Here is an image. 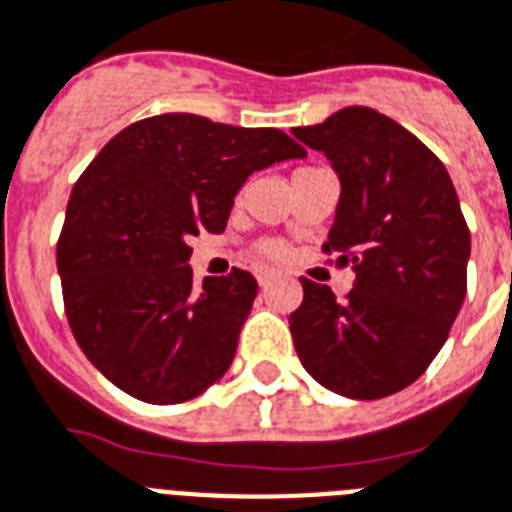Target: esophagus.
<instances>
[{"mask_svg":"<svg viewBox=\"0 0 512 512\" xmlns=\"http://www.w3.org/2000/svg\"><path fill=\"white\" fill-rule=\"evenodd\" d=\"M273 278H276V276H273L270 270H263V273H257V284L265 289V286H270V281H273Z\"/></svg>","mask_w":512,"mask_h":512,"instance_id":"obj_1","label":"esophagus"}]
</instances>
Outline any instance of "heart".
Listing matches in <instances>:
<instances>
[{"label": "heart", "mask_w": 512, "mask_h": 512, "mask_svg": "<svg viewBox=\"0 0 512 512\" xmlns=\"http://www.w3.org/2000/svg\"><path fill=\"white\" fill-rule=\"evenodd\" d=\"M286 244L278 242V239H260L255 244V255L263 257V260H284L286 257Z\"/></svg>", "instance_id": "obj_1"}]
</instances>
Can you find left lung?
I'll use <instances>...</instances> for the list:
<instances>
[{
    "label": "left lung",
    "instance_id": "8db88e82",
    "mask_svg": "<svg viewBox=\"0 0 512 512\" xmlns=\"http://www.w3.org/2000/svg\"><path fill=\"white\" fill-rule=\"evenodd\" d=\"M292 134L339 173L323 252L355 270L344 299L299 278L297 357L331 392L381 400L421 378L447 342L468 289L471 231L442 160L397 120L344 107Z\"/></svg>",
    "mask_w": 512,
    "mask_h": 512
}]
</instances>
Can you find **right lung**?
Wrapping results in <instances>:
<instances>
[{
  "label": "right lung",
  "mask_w": 512,
  "mask_h": 512,
  "mask_svg": "<svg viewBox=\"0 0 512 512\" xmlns=\"http://www.w3.org/2000/svg\"><path fill=\"white\" fill-rule=\"evenodd\" d=\"M278 128L168 112L123 128L70 191L57 270L70 331L94 368L149 405H178L234 360L252 273L194 286L191 236L220 234L247 176L305 157Z\"/></svg>",
  "instance_id": "add662e5"
}]
</instances>
